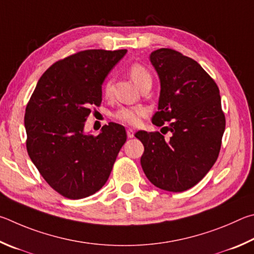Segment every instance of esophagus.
Listing matches in <instances>:
<instances>
[{
    "label": "esophagus",
    "instance_id": "obj_1",
    "mask_svg": "<svg viewBox=\"0 0 254 254\" xmlns=\"http://www.w3.org/2000/svg\"><path fill=\"white\" fill-rule=\"evenodd\" d=\"M134 134H135V131L131 129V128H128L127 129V136H128V138H132V137H134Z\"/></svg>",
    "mask_w": 254,
    "mask_h": 254
}]
</instances>
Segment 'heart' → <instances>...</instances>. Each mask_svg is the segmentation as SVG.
<instances>
[{"label":"heart","instance_id":"1","mask_svg":"<svg viewBox=\"0 0 254 254\" xmlns=\"http://www.w3.org/2000/svg\"><path fill=\"white\" fill-rule=\"evenodd\" d=\"M128 72H129V75L132 81H134L138 87L145 81V80L152 79L150 78V74L147 71V69H146L144 65H141L140 64H131L129 70H128ZM110 92H111V83L110 81H108L105 86L106 96H109ZM147 113H148V109L141 106L120 107L118 110L115 111L114 118L117 119L120 123L131 125V126H136V125L139 124L140 118H143L144 116L147 115Z\"/></svg>","mask_w":254,"mask_h":254}]
</instances>
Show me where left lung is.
<instances>
[{
    "label": "left lung",
    "instance_id": "obj_1",
    "mask_svg": "<svg viewBox=\"0 0 254 254\" xmlns=\"http://www.w3.org/2000/svg\"><path fill=\"white\" fill-rule=\"evenodd\" d=\"M149 60L161 81L154 125L168 124L170 140L156 132L138 131L140 158L150 183L168 192L196 185L219 156L225 117L216 83L196 61L172 49H158Z\"/></svg>",
    "mask_w": 254,
    "mask_h": 254
}]
</instances>
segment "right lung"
Wrapping results in <instances>:
<instances>
[{"label":"right lung","instance_id":"add662e5","mask_svg":"<svg viewBox=\"0 0 254 254\" xmlns=\"http://www.w3.org/2000/svg\"><path fill=\"white\" fill-rule=\"evenodd\" d=\"M124 50H86L57 61L37 83L25 109L26 149L51 188L71 199L95 194L108 180L125 127L109 123L99 135L84 132L92 106L102 100L101 86Z\"/></svg>","mask_w":254,"mask_h":254}]
</instances>
